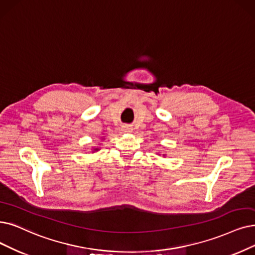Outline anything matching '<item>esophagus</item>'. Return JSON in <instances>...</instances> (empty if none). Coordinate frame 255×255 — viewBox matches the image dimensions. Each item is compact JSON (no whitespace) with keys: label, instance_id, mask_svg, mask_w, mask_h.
Returning a JSON list of instances; mask_svg holds the SVG:
<instances>
[{"label":"esophagus","instance_id":"obj_1","mask_svg":"<svg viewBox=\"0 0 255 255\" xmlns=\"http://www.w3.org/2000/svg\"><path fill=\"white\" fill-rule=\"evenodd\" d=\"M130 129H131V128H130L129 127H125V128H124V130H125V131H130Z\"/></svg>","mask_w":255,"mask_h":255}]
</instances>
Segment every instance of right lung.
Instances as JSON below:
<instances>
[{
	"label": "right lung",
	"instance_id": "1",
	"mask_svg": "<svg viewBox=\"0 0 255 255\" xmlns=\"http://www.w3.org/2000/svg\"><path fill=\"white\" fill-rule=\"evenodd\" d=\"M95 150H97V149H95Z\"/></svg>",
	"mask_w": 255,
	"mask_h": 255
}]
</instances>
